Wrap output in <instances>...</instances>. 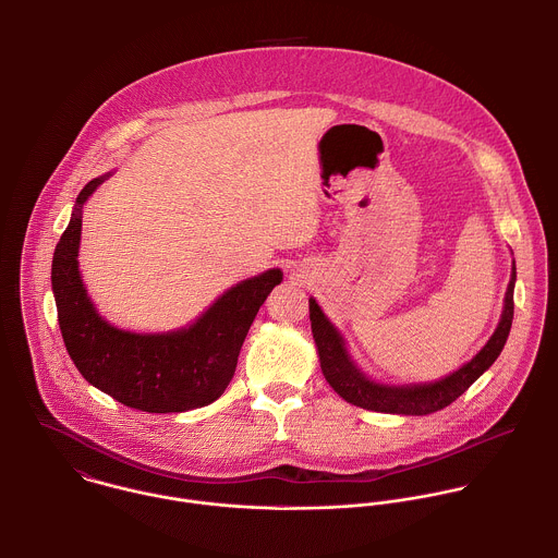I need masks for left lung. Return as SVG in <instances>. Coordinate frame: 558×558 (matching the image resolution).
Masks as SVG:
<instances>
[{
	"mask_svg": "<svg viewBox=\"0 0 558 558\" xmlns=\"http://www.w3.org/2000/svg\"><path fill=\"white\" fill-rule=\"evenodd\" d=\"M513 288H515V264H513L511 281L507 286L500 322L494 335L489 337V341L481 348V352L473 361H469L464 367H460L458 372L449 374L442 380L427 383V385H403V387H391V385H380L369 380L348 356V350L339 330L322 314L318 303L310 299V319H312V332L318 345L322 374L337 396L365 410L387 412V414H414V416L442 410L445 405L460 398L485 369H489L492 363L502 352L511 330V319H513Z\"/></svg>",
	"mask_w": 558,
	"mask_h": 558,
	"instance_id": "left-lung-1",
	"label": "left lung"
}]
</instances>
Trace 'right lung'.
I'll return each instance as SVG.
<instances>
[{"instance_id": "1", "label": "right lung", "mask_w": 558, "mask_h": 558, "mask_svg": "<svg viewBox=\"0 0 558 558\" xmlns=\"http://www.w3.org/2000/svg\"><path fill=\"white\" fill-rule=\"evenodd\" d=\"M107 175L89 180L53 253L51 286L66 350L81 376L102 393L144 412H184L221 398L234 378L248 326L283 272L240 281L189 328L142 335L100 318L80 275L81 213Z\"/></svg>"}]
</instances>
